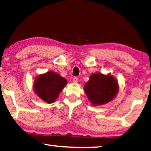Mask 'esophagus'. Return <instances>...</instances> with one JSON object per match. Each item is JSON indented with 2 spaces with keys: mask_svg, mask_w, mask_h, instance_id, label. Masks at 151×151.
<instances>
[{
  "mask_svg": "<svg viewBox=\"0 0 151 151\" xmlns=\"http://www.w3.org/2000/svg\"><path fill=\"white\" fill-rule=\"evenodd\" d=\"M78 77H74V78H73V82H75V83H77V82L78 81Z\"/></svg>",
  "mask_w": 151,
  "mask_h": 151,
  "instance_id": "obj_1",
  "label": "esophagus"
}]
</instances>
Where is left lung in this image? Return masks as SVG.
<instances>
[{"mask_svg":"<svg viewBox=\"0 0 151 151\" xmlns=\"http://www.w3.org/2000/svg\"><path fill=\"white\" fill-rule=\"evenodd\" d=\"M84 90L92 104L102 105L111 101L115 96L118 85L111 75L97 73L90 76V80L85 84Z\"/></svg>","mask_w":151,"mask_h":151,"instance_id":"1","label":"left lung"}]
</instances>
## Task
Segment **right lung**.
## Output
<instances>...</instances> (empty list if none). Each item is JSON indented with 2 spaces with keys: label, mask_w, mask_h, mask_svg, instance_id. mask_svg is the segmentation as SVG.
Masks as SVG:
<instances>
[{
  "label": "right lung",
  "mask_w": 151,
  "mask_h": 151,
  "mask_svg": "<svg viewBox=\"0 0 151 151\" xmlns=\"http://www.w3.org/2000/svg\"><path fill=\"white\" fill-rule=\"evenodd\" d=\"M67 83L66 80L56 72H49L41 74L35 82L36 94L47 103L51 104L57 99Z\"/></svg>",
  "instance_id": "obj_1"
}]
</instances>
